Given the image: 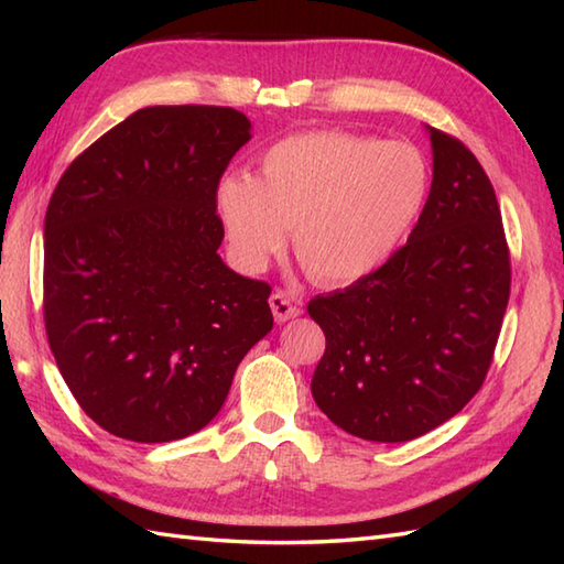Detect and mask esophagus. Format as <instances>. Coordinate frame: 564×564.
I'll return each instance as SVG.
<instances>
[{
  "label": "esophagus",
  "mask_w": 564,
  "mask_h": 564,
  "mask_svg": "<svg viewBox=\"0 0 564 564\" xmlns=\"http://www.w3.org/2000/svg\"><path fill=\"white\" fill-rule=\"evenodd\" d=\"M269 305H271V313H273L275 322H289V319L301 315V305H297V301L291 293H283V291L271 293Z\"/></svg>",
  "instance_id": "obj_1"
}]
</instances>
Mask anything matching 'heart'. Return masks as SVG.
Wrapping results in <instances>:
<instances>
[{
	"instance_id": "b5f03b06",
	"label": "heart",
	"mask_w": 564,
	"mask_h": 564,
	"mask_svg": "<svg viewBox=\"0 0 564 564\" xmlns=\"http://www.w3.org/2000/svg\"><path fill=\"white\" fill-rule=\"evenodd\" d=\"M429 196L419 150L344 130L283 138L261 154L259 178L225 174L215 213L235 261L261 271L289 242L325 285H351L386 267Z\"/></svg>"
}]
</instances>
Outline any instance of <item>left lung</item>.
<instances>
[{
  "label": "left lung",
  "instance_id": "8db88e82",
  "mask_svg": "<svg viewBox=\"0 0 564 564\" xmlns=\"http://www.w3.org/2000/svg\"><path fill=\"white\" fill-rule=\"evenodd\" d=\"M434 178L406 245L307 313L327 337L313 398L366 441L402 443L448 422L480 390L509 303L495 188L460 140L426 126Z\"/></svg>",
  "mask_w": 564,
  "mask_h": 564
}]
</instances>
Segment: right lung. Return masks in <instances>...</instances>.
Wrapping results in <instances>:
<instances>
[{
	"label": "right lung",
	"instance_id": "1",
	"mask_svg": "<svg viewBox=\"0 0 564 564\" xmlns=\"http://www.w3.org/2000/svg\"><path fill=\"white\" fill-rule=\"evenodd\" d=\"M249 140L242 111L148 106L84 150L47 203V341L82 410L118 438L196 434L273 327L269 283L218 254L215 186Z\"/></svg>",
	"mask_w": 564,
	"mask_h": 564
}]
</instances>
